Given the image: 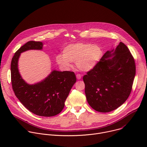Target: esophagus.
<instances>
[{
  "mask_svg": "<svg viewBox=\"0 0 147 147\" xmlns=\"http://www.w3.org/2000/svg\"><path fill=\"white\" fill-rule=\"evenodd\" d=\"M76 77L78 80H80L81 78V76L80 74H78L76 75Z\"/></svg>",
  "mask_w": 147,
  "mask_h": 147,
  "instance_id": "obj_1",
  "label": "esophagus"
}]
</instances>
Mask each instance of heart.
<instances>
[{
	"label": "heart",
	"instance_id": "1",
	"mask_svg": "<svg viewBox=\"0 0 147 147\" xmlns=\"http://www.w3.org/2000/svg\"><path fill=\"white\" fill-rule=\"evenodd\" d=\"M102 51L97 45L89 43L69 44L63 51V55L56 56L57 64L65 69H70L71 63L76 62L77 68L82 71H89L99 62Z\"/></svg>",
	"mask_w": 147,
	"mask_h": 147
}]
</instances>
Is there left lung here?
Returning a JSON list of instances; mask_svg holds the SVG:
<instances>
[{"label":"left lung","instance_id":"left-lung-1","mask_svg":"<svg viewBox=\"0 0 147 147\" xmlns=\"http://www.w3.org/2000/svg\"><path fill=\"white\" fill-rule=\"evenodd\" d=\"M135 75L134 58L127 46L120 42L83 77L88 104L103 113L118 108L130 95Z\"/></svg>","mask_w":147,"mask_h":147}]
</instances>
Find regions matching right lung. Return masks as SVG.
Masks as SVG:
<instances>
[{
  "mask_svg": "<svg viewBox=\"0 0 147 147\" xmlns=\"http://www.w3.org/2000/svg\"><path fill=\"white\" fill-rule=\"evenodd\" d=\"M43 45L42 42L31 40L15 53L11 62V79L16 96L28 111L38 116L51 117L64 108L76 77L74 72L54 70L43 80L34 84L27 83L18 70L20 56L29 50H42Z\"/></svg>",
  "mask_w": 147,
  "mask_h": 147,
  "instance_id": "right-lung-1",
  "label": "right lung"
}]
</instances>
